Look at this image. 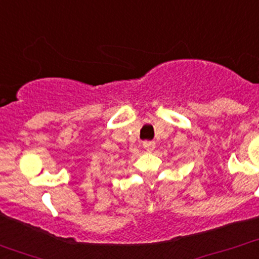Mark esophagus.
<instances>
[{
  "instance_id": "obj_1",
  "label": "esophagus",
  "mask_w": 259,
  "mask_h": 259,
  "mask_svg": "<svg viewBox=\"0 0 259 259\" xmlns=\"http://www.w3.org/2000/svg\"><path fill=\"white\" fill-rule=\"evenodd\" d=\"M142 146L146 151H148V152L155 150V142H153V141H145V142L142 143Z\"/></svg>"
}]
</instances>
